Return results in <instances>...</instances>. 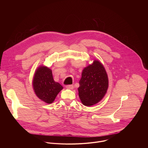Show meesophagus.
<instances>
[{"label":"esophagus","instance_id":"esophagus-1","mask_svg":"<svg viewBox=\"0 0 148 148\" xmlns=\"http://www.w3.org/2000/svg\"><path fill=\"white\" fill-rule=\"evenodd\" d=\"M66 88L67 89H73V88H74V86H73V85H66Z\"/></svg>","mask_w":148,"mask_h":148}]
</instances>
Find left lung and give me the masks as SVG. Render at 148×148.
Instances as JSON below:
<instances>
[{
    "label": "left lung",
    "mask_w": 148,
    "mask_h": 148,
    "mask_svg": "<svg viewBox=\"0 0 148 148\" xmlns=\"http://www.w3.org/2000/svg\"><path fill=\"white\" fill-rule=\"evenodd\" d=\"M79 84V96L84 106H90L100 102L105 96L109 86L108 75L103 64L95 60L85 67Z\"/></svg>",
    "instance_id": "obj_1"
}]
</instances>
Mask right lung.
Here are the masks:
<instances>
[{
	"label": "right lung",
	"mask_w": 148,
	"mask_h": 148,
	"mask_svg": "<svg viewBox=\"0 0 148 148\" xmlns=\"http://www.w3.org/2000/svg\"><path fill=\"white\" fill-rule=\"evenodd\" d=\"M32 83L36 96L47 104L52 103L63 89L59 83L54 81L52 70L45 65H40L36 69Z\"/></svg>",
	"instance_id": "add662e5"
}]
</instances>
